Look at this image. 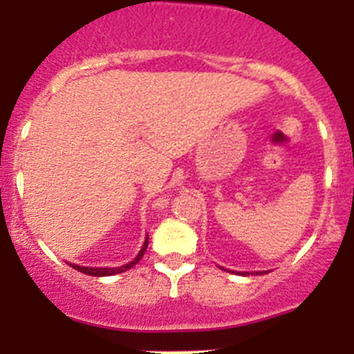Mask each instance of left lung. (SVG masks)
<instances>
[{"label":"left lung","mask_w":354,"mask_h":354,"mask_svg":"<svg viewBox=\"0 0 354 354\" xmlns=\"http://www.w3.org/2000/svg\"><path fill=\"white\" fill-rule=\"evenodd\" d=\"M239 274H250V273H248V271H245V273H239ZM257 274H264V271H257Z\"/></svg>","instance_id":"1"}]
</instances>
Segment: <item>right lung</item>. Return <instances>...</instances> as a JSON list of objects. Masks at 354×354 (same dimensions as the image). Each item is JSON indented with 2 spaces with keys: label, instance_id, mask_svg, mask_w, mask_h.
Returning <instances> with one entry per match:
<instances>
[{
  "label": "right lung",
  "instance_id": "right-lung-1",
  "mask_svg": "<svg viewBox=\"0 0 354 354\" xmlns=\"http://www.w3.org/2000/svg\"><path fill=\"white\" fill-rule=\"evenodd\" d=\"M147 245H149V237H145V243H143V246H142V250H140L138 255H136V257H134L129 264H124V266H120V268H84V266H77V264H68V266H71V268H74V270L81 271V273L88 274V277H111V274L124 273V271L131 270L133 266L138 264V261L143 257V253H145Z\"/></svg>",
  "mask_w": 354,
  "mask_h": 354
}]
</instances>
